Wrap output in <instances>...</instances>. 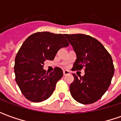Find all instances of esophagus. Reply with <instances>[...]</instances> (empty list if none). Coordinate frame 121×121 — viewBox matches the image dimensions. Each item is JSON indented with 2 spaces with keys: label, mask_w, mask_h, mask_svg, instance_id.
<instances>
[{
  "label": "esophagus",
  "mask_w": 121,
  "mask_h": 121,
  "mask_svg": "<svg viewBox=\"0 0 121 121\" xmlns=\"http://www.w3.org/2000/svg\"><path fill=\"white\" fill-rule=\"evenodd\" d=\"M69 73H70V72H69V71H67V70H64V71H63V75H69Z\"/></svg>",
  "instance_id": "1"
}]
</instances>
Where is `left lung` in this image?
I'll use <instances>...</instances> for the list:
<instances>
[{
  "instance_id": "left-lung-1",
  "label": "left lung",
  "mask_w": 121,
  "mask_h": 121,
  "mask_svg": "<svg viewBox=\"0 0 121 121\" xmlns=\"http://www.w3.org/2000/svg\"><path fill=\"white\" fill-rule=\"evenodd\" d=\"M73 46L77 59L73 70L84 68L85 75L69 86L72 97L77 102L89 104L96 102L108 89L114 73L112 59L98 40L84 34H65Z\"/></svg>"
}]
</instances>
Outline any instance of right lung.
<instances>
[{
    "label": "right lung",
    "instance_id": "1",
    "mask_svg": "<svg viewBox=\"0 0 121 121\" xmlns=\"http://www.w3.org/2000/svg\"><path fill=\"white\" fill-rule=\"evenodd\" d=\"M64 35L48 31L35 33L25 40L17 54L15 81L22 94L31 102L48 99L63 77L60 68H54L53 72L48 74L43 67L45 60H54L59 49L69 45Z\"/></svg>",
    "mask_w": 121,
    "mask_h": 121
}]
</instances>
